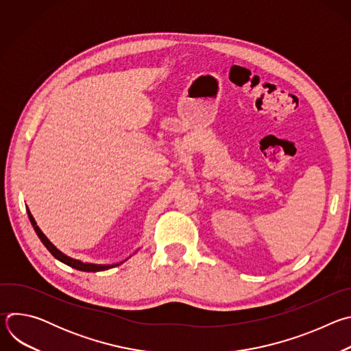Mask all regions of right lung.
<instances>
[{
    "label": "right lung",
    "mask_w": 351,
    "mask_h": 351,
    "mask_svg": "<svg viewBox=\"0 0 351 351\" xmlns=\"http://www.w3.org/2000/svg\"><path fill=\"white\" fill-rule=\"evenodd\" d=\"M27 215H29V219H30V222H32V225H33V228H34V230H36V233H37V236L40 237V240L43 241V244L47 247V250L49 253H51L57 260H60L61 263H64V264H66V265H69V267H72V268H75V269H79V271H84V272H97V271H106V269H110V268H114V267H117V265H119V264H115V265H95V264H84V263H80V261H77V260H73V258H71V257H66L65 254H62L60 250L49 241L47 237H45V234L40 230V228L37 226V223H36V221H34V218L32 217V214H30V211L27 210ZM122 264V263H121Z\"/></svg>",
    "instance_id": "right-lung-1"
}]
</instances>
